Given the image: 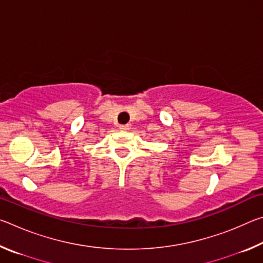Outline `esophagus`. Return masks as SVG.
I'll return each instance as SVG.
<instances>
[{"mask_svg": "<svg viewBox=\"0 0 263 263\" xmlns=\"http://www.w3.org/2000/svg\"><path fill=\"white\" fill-rule=\"evenodd\" d=\"M119 128H121L122 131H127L128 128H130V126H128V125H121V126H119Z\"/></svg>", "mask_w": 263, "mask_h": 263, "instance_id": "esophagus-1", "label": "esophagus"}]
</instances>
